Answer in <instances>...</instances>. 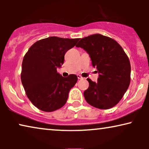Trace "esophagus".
I'll return each mask as SVG.
<instances>
[{"mask_svg": "<svg viewBox=\"0 0 149 149\" xmlns=\"http://www.w3.org/2000/svg\"><path fill=\"white\" fill-rule=\"evenodd\" d=\"M77 77H78L79 79H83V77H81V75H79V74H77Z\"/></svg>", "mask_w": 149, "mask_h": 149, "instance_id": "1", "label": "esophagus"}]
</instances>
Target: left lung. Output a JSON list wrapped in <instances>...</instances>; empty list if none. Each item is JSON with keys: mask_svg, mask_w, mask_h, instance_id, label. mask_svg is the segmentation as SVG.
<instances>
[{"mask_svg": "<svg viewBox=\"0 0 149 149\" xmlns=\"http://www.w3.org/2000/svg\"><path fill=\"white\" fill-rule=\"evenodd\" d=\"M89 54L97 68V82L87 79L85 100L100 109H109L121 100L129 87L131 66L129 58L116 40L100 34L81 38L76 45Z\"/></svg>", "mask_w": 149, "mask_h": 149, "instance_id": "left-lung-1", "label": "left lung"}]
</instances>
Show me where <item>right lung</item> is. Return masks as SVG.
<instances>
[{
  "label": "right lung",
  "instance_id": "1",
  "mask_svg": "<svg viewBox=\"0 0 149 149\" xmlns=\"http://www.w3.org/2000/svg\"><path fill=\"white\" fill-rule=\"evenodd\" d=\"M79 38L50 36L30 47L22 62L21 80L26 95L38 109L52 112L66 104L77 76L63 77L57 72L64 62V55Z\"/></svg>",
  "mask_w": 149,
  "mask_h": 149
}]
</instances>
